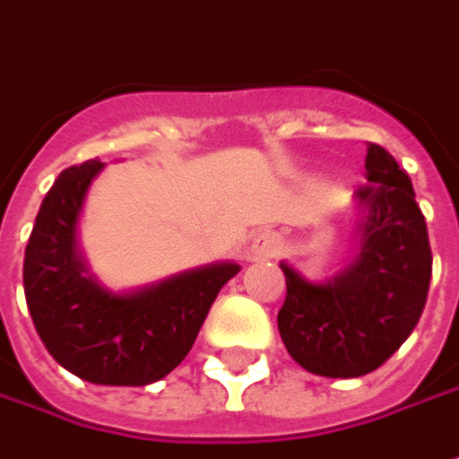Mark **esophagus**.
<instances>
[{
	"label": "esophagus",
	"mask_w": 459,
	"mask_h": 459,
	"mask_svg": "<svg viewBox=\"0 0 459 459\" xmlns=\"http://www.w3.org/2000/svg\"><path fill=\"white\" fill-rule=\"evenodd\" d=\"M279 251H281V241H279L274 233H261L256 236L251 246H248V259H274L279 256Z\"/></svg>",
	"instance_id": "obj_1"
}]
</instances>
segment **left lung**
Returning <instances> with one entry per match:
<instances>
[{
  "instance_id": "left-lung-1",
  "label": "left lung",
  "mask_w": 459,
  "mask_h": 459,
  "mask_svg": "<svg viewBox=\"0 0 459 459\" xmlns=\"http://www.w3.org/2000/svg\"><path fill=\"white\" fill-rule=\"evenodd\" d=\"M366 182L356 190L360 248L348 269L309 281L281 264L287 299L279 335L305 371L327 378L384 366L417 327L432 279L427 221L411 180L378 144H368Z\"/></svg>"
}]
</instances>
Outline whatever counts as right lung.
I'll use <instances>...</instances> for the list:
<instances>
[{
	"mask_svg": "<svg viewBox=\"0 0 459 459\" xmlns=\"http://www.w3.org/2000/svg\"><path fill=\"white\" fill-rule=\"evenodd\" d=\"M99 160L68 167L42 200L24 248V299L48 353L101 386H147L190 353L221 287L238 264H211L136 292H111L88 274L78 218Z\"/></svg>",
	"mask_w": 459,
	"mask_h": 459,
	"instance_id": "1",
	"label": "right lung"
}]
</instances>
